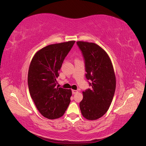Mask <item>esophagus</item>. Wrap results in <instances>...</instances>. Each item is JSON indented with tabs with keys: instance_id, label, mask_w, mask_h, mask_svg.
<instances>
[{
	"instance_id": "obj_1",
	"label": "esophagus",
	"mask_w": 146,
	"mask_h": 146,
	"mask_svg": "<svg viewBox=\"0 0 146 146\" xmlns=\"http://www.w3.org/2000/svg\"><path fill=\"white\" fill-rule=\"evenodd\" d=\"M72 94H76V93H77L78 92V91H77V90H72Z\"/></svg>"
}]
</instances>
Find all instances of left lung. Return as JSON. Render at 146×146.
<instances>
[{
	"instance_id": "8db88e82",
	"label": "left lung",
	"mask_w": 146,
	"mask_h": 146,
	"mask_svg": "<svg viewBox=\"0 0 146 146\" xmlns=\"http://www.w3.org/2000/svg\"><path fill=\"white\" fill-rule=\"evenodd\" d=\"M85 62V76L91 88L83 92L80 102L83 116L96 120L108 111L116 89V77L106 52L95 43L77 42Z\"/></svg>"
}]
</instances>
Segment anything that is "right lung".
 <instances>
[{
    "mask_svg": "<svg viewBox=\"0 0 146 146\" xmlns=\"http://www.w3.org/2000/svg\"><path fill=\"white\" fill-rule=\"evenodd\" d=\"M74 41L48 45L36 53L28 73L31 98L42 115L49 119L62 116L70 104V90L56 86L59 70Z\"/></svg>",
    "mask_w": 146,
    "mask_h": 146,
    "instance_id": "right-lung-1",
    "label": "right lung"
}]
</instances>
